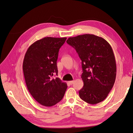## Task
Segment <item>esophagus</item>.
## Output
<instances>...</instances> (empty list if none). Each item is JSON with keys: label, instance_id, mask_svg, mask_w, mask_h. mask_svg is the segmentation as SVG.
<instances>
[{"label": "esophagus", "instance_id": "1", "mask_svg": "<svg viewBox=\"0 0 133 133\" xmlns=\"http://www.w3.org/2000/svg\"><path fill=\"white\" fill-rule=\"evenodd\" d=\"M74 82H75V81H69V83L72 85L73 83H74Z\"/></svg>", "mask_w": 133, "mask_h": 133}]
</instances>
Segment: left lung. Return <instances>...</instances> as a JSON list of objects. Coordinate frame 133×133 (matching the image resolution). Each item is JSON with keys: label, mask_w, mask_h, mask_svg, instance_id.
<instances>
[{"label": "left lung", "mask_w": 133, "mask_h": 133, "mask_svg": "<svg viewBox=\"0 0 133 133\" xmlns=\"http://www.w3.org/2000/svg\"><path fill=\"white\" fill-rule=\"evenodd\" d=\"M66 42L76 50L82 61L83 87L79 91L80 98L91 104L104 101L116 77L112 47L103 38L92 34L69 37Z\"/></svg>", "instance_id": "1"}]
</instances>
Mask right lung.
Instances as JSON below:
<instances>
[{
    "label": "right lung",
    "instance_id": "right-lung-1",
    "mask_svg": "<svg viewBox=\"0 0 133 133\" xmlns=\"http://www.w3.org/2000/svg\"><path fill=\"white\" fill-rule=\"evenodd\" d=\"M66 37H46L30 46L24 58L23 70L28 89L38 103L51 107L61 101L67 88L58 77V51Z\"/></svg>",
    "mask_w": 133,
    "mask_h": 133
}]
</instances>
